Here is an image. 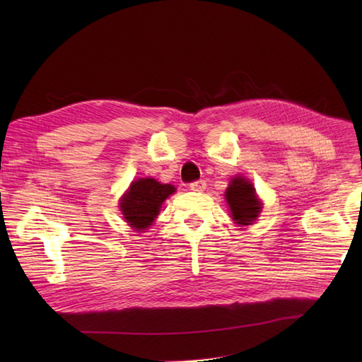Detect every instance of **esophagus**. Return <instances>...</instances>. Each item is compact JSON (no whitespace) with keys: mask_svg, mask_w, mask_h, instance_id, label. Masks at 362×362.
<instances>
[{"mask_svg":"<svg viewBox=\"0 0 362 362\" xmlns=\"http://www.w3.org/2000/svg\"><path fill=\"white\" fill-rule=\"evenodd\" d=\"M205 187H206L205 180H196L193 183H189V188L193 189V191H204Z\"/></svg>","mask_w":362,"mask_h":362,"instance_id":"obj_1","label":"esophagus"}]
</instances>
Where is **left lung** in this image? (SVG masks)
Returning a JSON list of instances; mask_svg holds the SVG:
<instances>
[{
  "instance_id": "1",
  "label": "left lung",
  "mask_w": 362,
  "mask_h": 362,
  "mask_svg": "<svg viewBox=\"0 0 362 362\" xmlns=\"http://www.w3.org/2000/svg\"><path fill=\"white\" fill-rule=\"evenodd\" d=\"M226 199L236 224L249 226L258 218L261 206L255 196V188L247 180L241 179V177L232 179L227 188Z\"/></svg>"
}]
</instances>
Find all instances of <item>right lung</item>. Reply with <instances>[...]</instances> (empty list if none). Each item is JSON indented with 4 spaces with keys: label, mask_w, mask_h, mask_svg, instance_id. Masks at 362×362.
Masks as SVG:
<instances>
[{
    "label": "right lung",
    "mask_w": 362,
    "mask_h": 362,
    "mask_svg": "<svg viewBox=\"0 0 362 362\" xmlns=\"http://www.w3.org/2000/svg\"><path fill=\"white\" fill-rule=\"evenodd\" d=\"M174 191L175 188L169 183H160L153 179L134 182L119 205L129 226L135 230L148 228L157 218L161 204Z\"/></svg>",
    "instance_id": "1"
}]
</instances>
